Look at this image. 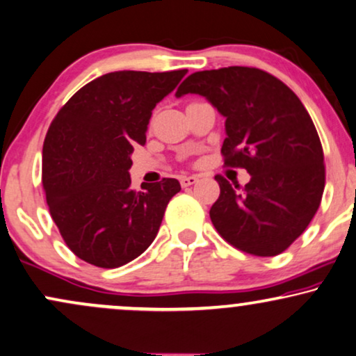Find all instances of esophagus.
I'll list each match as a JSON object with an SVG mask.
<instances>
[{
	"instance_id": "obj_1",
	"label": "esophagus",
	"mask_w": 356,
	"mask_h": 356,
	"mask_svg": "<svg viewBox=\"0 0 356 356\" xmlns=\"http://www.w3.org/2000/svg\"><path fill=\"white\" fill-rule=\"evenodd\" d=\"M195 182H199V177H195V175H184V177H181V186L182 187L193 186Z\"/></svg>"
}]
</instances>
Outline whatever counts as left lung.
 I'll use <instances>...</instances> for the list:
<instances>
[{
  "label": "left lung",
  "instance_id": "left-lung-1",
  "mask_svg": "<svg viewBox=\"0 0 356 356\" xmlns=\"http://www.w3.org/2000/svg\"><path fill=\"white\" fill-rule=\"evenodd\" d=\"M186 93L205 97L227 118L223 163L251 175L245 187L215 175L213 227L248 254L286 251L309 227L325 187L321 138L302 102L274 75L238 65L188 75L175 95Z\"/></svg>",
  "mask_w": 356,
  "mask_h": 356
}]
</instances>
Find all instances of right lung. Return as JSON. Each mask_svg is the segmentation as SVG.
I'll return each instance as SVG.
<instances>
[{
  "mask_svg": "<svg viewBox=\"0 0 356 356\" xmlns=\"http://www.w3.org/2000/svg\"><path fill=\"white\" fill-rule=\"evenodd\" d=\"M186 69L120 70L85 85L58 110L42 147V187L54 223L80 259L120 268L154 241L177 179L133 191L129 168L156 103Z\"/></svg>",
  "mask_w": 356,
  "mask_h": 356,
  "instance_id": "right-lung-1",
  "label": "right lung"
}]
</instances>
